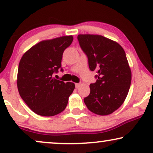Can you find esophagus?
<instances>
[{"label": "esophagus", "mask_w": 153, "mask_h": 153, "mask_svg": "<svg viewBox=\"0 0 153 153\" xmlns=\"http://www.w3.org/2000/svg\"><path fill=\"white\" fill-rule=\"evenodd\" d=\"M80 86V83H75V87H76V88H78Z\"/></svg>", "instance_id": "esophagus-1"}]
</instances>
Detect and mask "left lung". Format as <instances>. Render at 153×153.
<instances>
[{"label":"left lung","instance_id":"1","mask_svg":"<svg viewBox=\"0 0 153 153\" xmlns=\"http://www.w3.org/2000/svg\"><path fill=\"white\" fill-rule=\"evenodd\" d=\"M79 45L88 58L91 71H96L95 83L84 98L94 114H112L124 102L131 85V73L126 54L116 42L97 35H79Z\"/></svg>","mask_w":153,"mask_h":153}]
</instances>
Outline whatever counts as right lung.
Listing matches in <instances>:
<instances>
[{"label": "right lung", "instance_id": "1", "mask_svg": "<svg viewBox=\"0 0 153 153\" xmlns=\"http://www.w3.org/2000/svg\"><path fill=\"white\" fill-rule=\"evenodd\" d=\"M73 41L63 36L42 41L24 54L18 68L19 95L29 108L42 116H53L63 111L74 91V83L58 80L53 75L61 68L62 54Z\"/></svg>", "mask_w": 153, "mask_h": 153}]
</instances>
